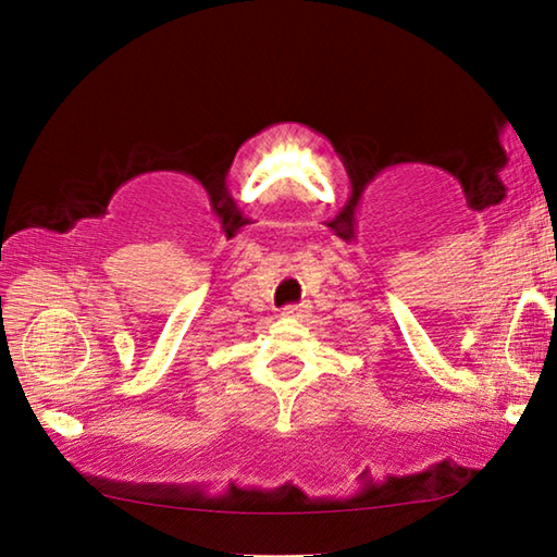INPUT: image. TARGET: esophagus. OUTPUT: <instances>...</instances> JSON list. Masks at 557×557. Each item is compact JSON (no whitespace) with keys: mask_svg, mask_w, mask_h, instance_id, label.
Listing matches in <instances>:
<instances>
[{"mask_svg":"<svg viewBox=\"0 0 557 557\" xmlns=\"http://www.w3.org/2000/svg\"><path fill=\"white\" fill-rule=\"evenodd\" d=\"M307 312H309V305H289V307L282 309V317L299 319V317H305Z\"/></svg>","mask_w":557,"mask_h":557,"instance_id":"1","label":"esophagus"}]
</instances>
